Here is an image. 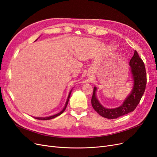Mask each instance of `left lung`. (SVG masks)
<instances>
[{"instance_id":"left-lung-1","label":"left lung","mask_w":157,"mask_h":157,"mask_svg":"<svg viewBox=\"0 0 157 157\" xmlns=\"http://www.w3.org/2000/svg\"><path fill=\"white\" fill-rule=\"evenodd\" d=\"M129 65L132 76L133 88L121 106L111 109L104 107L98 100L96 96L97 88L94 86L91 101L92 105L95 111L101 117L109 119L117 118L134 111L139 104L145 90L147 75L144 61L136 50L130 61Z\"/></svg>"}]
</instances>
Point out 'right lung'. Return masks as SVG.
<instances>
[{"instance_id": "1", "label": "right lung", "mask_w": 157, "mask_h": 157, "mask_svg": "<svg viewBox=\"0 0 157 157\" xmlns=\"http://www.w3.org/2000/svg\"><path fill=\"white\" fill-rule=\"evenodd\" d=\"M37 39H36V40H37ZM72 90H73V88L71 90V91H70V92H69V95H68L67 101H66V103H65V106H64L63 109L62 110H61L59 113L56 114V115H54L50 116V117H34V118H36V119H38V120H50V119H52V118H56V117H57L59 116L60 115H61V114H62V113L64 112V111L65 110L66 107H67V105L69 100V98H70V96H71V92H72Z\"/></svg>"}]
</instances>
